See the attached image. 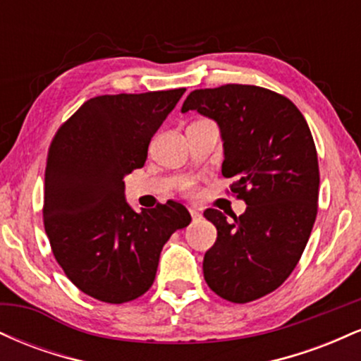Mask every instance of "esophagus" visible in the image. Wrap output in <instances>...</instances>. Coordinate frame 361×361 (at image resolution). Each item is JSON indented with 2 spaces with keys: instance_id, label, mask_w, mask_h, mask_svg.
I'll return each instance as SVG.
<instances>
[{
  "instance_id": "1",
  "label": "esophagus",
  "mask_w": 361,
  "mask_h": 361,
  "mask_svg": "<svg viewBox=\"0 0 361 361\" xmlns=\"http://www.w3.org/2000/svg\"><path fill=\"white\" fill-rule=\"evenodd\" d=\"M190 215H192L193 222H198L202 219V214L198 212V210H190Z\"/></svg>"
}]
</instances>
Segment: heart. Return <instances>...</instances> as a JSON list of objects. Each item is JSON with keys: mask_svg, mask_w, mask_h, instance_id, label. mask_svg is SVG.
Masks as SVG:
<instances>
[{"mask_svg": "<svg viewBox=\"0 0 361 361\" xmlns=\"http://www.w3.org/2000/svg\"><path fill=\"white\" fill-rule=\"evenodd\" d=\"M185 190H186V192H190V193L193 192V183H192V181H186V183H185Z\"/></svg>", "mask_w": 361, "mask_h": 361, "instance_id": "heart-1", "label": "heart"}]
</instances>
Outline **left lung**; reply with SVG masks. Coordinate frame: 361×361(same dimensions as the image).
<instances>
[{
    "mask_svg": "<svg viewBox=\"0 0 361 361\" xmlns=\"http://www.w3.org/2000/svg\"><path fill=\"white\" fill-rule=\"evenodd\" d=\"M214 118L224 140L222 175L246 202L243 215H204L217 241L204 258L207 285L234 304L261 299L299 263L317 215V151L304 115L283 94L252 85L195 90L181 111Z\"/></svg>",
    "mask_w": 361,
    "mask_h": 361,
    "instance_id": "1",
    "label": "left lung"
}]
</instances>
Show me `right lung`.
I'll return each instance as SVG.
<instances>
[{
	"label": "right lung",
	"mask_w": 361,
	"mask_h": 361,
	"mask_svg": "<svg viewBox=\"0 0 361 361\" xmlns=\"http://www.w3.org/2000/svg\"><path fill=\"white\" fill-rule=\"evenodd\" d=\"M185 91L94 97L54 135L44 227L66 276L93 299L123 304L144 295L163 246L192 221L178 202L135 212L123 197V176L144 166L151 137Z\"/></svg>",
	"instance_id": "obj_1"
}]
</instances>
